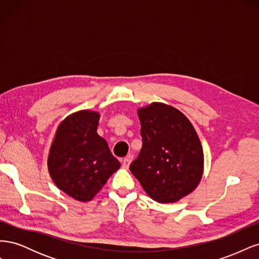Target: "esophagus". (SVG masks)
Instances as JSON below:
<instances>
[{
  "instance_id": "esophagus-1",
  "label": "esophagus",
  "mask_w": 259,
  "mask_h": 259,
  "mask_svg": "<svg viewBox=\"0 0 259 259\" xmlns=\"http://www.w3.org/2000/svg\"><path fill=\"white\" fill-rule=\"evenodd\" d=\"M131 162H132V159L130 158V156H127V158H124V159L122 160V167L125 168V169H127L128 166H130Z\"/></svg>"
}]
</instances>
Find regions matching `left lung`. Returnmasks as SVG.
<instances>
[{
    "label": "left lung",
    "mask_w": 259,
    "mask_h": 259,
    "mask_svg": "<svg viewBox=\"0 0 259 259\" xmlns=\"http://www.w3.org/2000/svg\"><path fill=\"white\" fill-rule=\"evenodd\" d=\"M143 147L130 169L159 203H174L201 182L204 154L193 125L178 109L152 103L137 110Z\"/></svg>",
    "instance_id": "1"
}]
</instances>
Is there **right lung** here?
Segmentation results:
<instances>
[{
    "instance_id": "1",
    "label": "right lung",
    "mask_w": 259,
    "mask_h": 259,
    "mask_svg": "<svg viewBox=\"0 0 259 259\" xmlns=\"http://www.w3.org/2000/svg\"><path fill=\"white\" fill-rule=\"evenodd\" d=\"M99 117L91 110L68 115L57 127L49 153L48 167L55 185L81 202L91 201L121 166L97 134Z\"/></svg>"
}]
</instances>
